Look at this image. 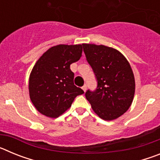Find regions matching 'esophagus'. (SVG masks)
<instances>
[{"label": "esophagus", "instance_id": "1", "mask_svg": "<svg viewBox=\"0 0 160 160\" xmlns=\"http://www.w3.org/2000/svg\"><path fill=\"white\" fill-rule=\"evenodd\" d=\"M82 88V90H84V92H86V90H87V85H84V86H83Z\"/></svg>", "mask_w": 160, "mask_h": 160}]
</instances>
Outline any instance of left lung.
Instances as JSON below:
<instances>
[{
	"instance_id": "obj_1",
	"label": "left lung",
	"mask_w": 160,
	"mask_h": 160,
	"mask_svg": "<svg viewBox=\"0 0 160 160\" xmlns=\"http://www.w3.org/2000/svg\"><path fill=\"white\" fill-rule=\"evenodd\" d=\"M82 46L98 81L95 91L87 90L86 98L99 118L116 119L130 108L135 95V76L131 65L116 49L95 44Z\"/></svg>"
}]
</instances>
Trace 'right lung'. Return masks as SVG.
Wrapping results in <instances>:
<instances>
[{"label":"right lung","instance_id":"1","mask_svg":"<svg viewBox=\"0 0 160 160\" xmlns=\"http://www.w3.org/2000/svg\"><path fill=\"white\" fill-rule=\"evenodd\" d=\"M82 45H58L46 50L32 67L29 79V98L38 111L58 118L84 94L73 84L70 65L82 57Z\"/></svg>","mask_w":160,"mask_h":160}]
</instances>
